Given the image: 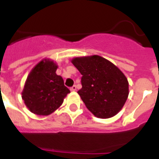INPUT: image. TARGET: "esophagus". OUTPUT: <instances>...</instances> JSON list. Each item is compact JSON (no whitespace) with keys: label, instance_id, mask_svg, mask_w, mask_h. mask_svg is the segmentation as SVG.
<instances>
[{"label":"esophagus","instance_id":"esophagus-1","mask_svg":"<svg viewBox=\"0 0 159 159\" xmlns=\"http://www.w3.org/2000/svg\"><path fill=\"white\" fill-rule=\"evenodd\" d=\"M71 91H72V92H76V91H77V86H76V85L72 86V87H71Z\"/></svg>","mask_w":159,"mask_h":159}]
</instances>
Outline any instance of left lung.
Masks as SVG:
<instances>
[{
  "mask_svg": "<svg viewBox=\"0 0 159 159\" xmlns=\"http://www.w3.org/2000/svg\"><path fill=\"white\" fill-rule=\"evenodd\" d=\"M71 62L82 75L77 93L87 108L97 118L117 115L129 96V82L121 70L99 55L76 57Z\"/></svg>",
  "mask_w": 159,
  "mask_h": 159,
  "instance_id": "obj_1",
  "label": "left lung"
}]
</instances>
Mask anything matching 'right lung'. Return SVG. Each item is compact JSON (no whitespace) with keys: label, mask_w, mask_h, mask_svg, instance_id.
I'll list each match as a JSON object with an SVG mask.
<instances>
[{"label":"right lung","mask_w":159,"mask_h":159,"mask_svg":"<svg viewBox=\"0 0 159 159\" xmlns=\"http://www.w3.org/2000/svg\"><path fill=\"white\" fill-rule=\"evenodd\" d=\"M57 65L43 58L32 68L21 92L29 111L38 116H48L61 106L70 90L56 73Z\"/></svg>","instance_id":"obj_1"}]
</instances>
